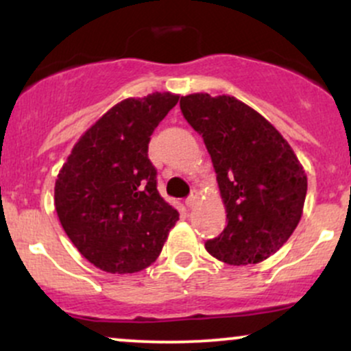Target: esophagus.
I'll return each mask as SVG.
<instances>
[{
    "mask_svg": "<svg viewBox=\"0 0 351 351\" xmlns=\"http://www.w3.org/2000/svg\"><path fill=\"white\" fill-rule=\"evenodd\" d=\"M196 203H198V196H196V195H191V196H189V198L186 199V208L193 209V208L196 206Z\"/></svg>",
    "mask_w": 351,
    "mask_h": 351,
    "instance_id": "esophagus-1",
    "label": "esophagus"
}]
</instances>
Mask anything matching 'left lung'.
Segmentation results:
<instances>
[{
  "mask_svg": "<svg viewBox=\"0 0 351 351\" xmlns=\"http://www.w3.org/2000/svg\"><path fill=\"white\" fill-rule=\"evenodd\" d=\"M181 112L203 135L228 224L206 251L229 265L259 264L295 231L307 195V175L287 140L247 104L231 95L196 92Z\"/></svg>",
  "mask_w": 351,
  "mask_h": 351,
  "instance_id": "left-lung-1",
  "label": "left lung"
}]
</instances>
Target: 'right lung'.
Here are the masks:
<instances>
[{"label":"right lung","instance_id":"add662e5","mask_svg":"<svg viewBox=\"0 0 351 351\" xmlns=\"http://www.w3.org/2000/svg\"><path fill=\"white\" fill-rule=\"evenodd\" d=\"M178 100L153 92L115 104L84 132L59 170L56 213L72 244L100 271L147 269L180 219L160 196L148 160L150 135Z\"/></svg>","mask_w":351,"mask_h":351}]
</instances>
